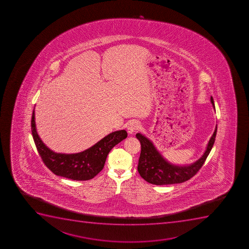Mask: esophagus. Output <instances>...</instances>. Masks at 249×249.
<instances>
[{"mask_svg": "<svg viewBox=\"0 0 249 249\" xmlns=\"http://www.w3.org/2000/svg\"><path fill=\"white\" fill-rule=\"evenodd\" d=\"M139 129H141V124L137 121H131L126 126V131L129 134L135 133Z\"/></svg>", "mask_w": 249, "mask_h": 249, "instance_id": "1", "label": "esophagus"}]
</instances>
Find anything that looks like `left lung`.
Here are the masks:
<instances>
[{
	"mask_svg": "<svg viewBox=\"0 0 249 249\" xmlns=\"http://www.w3.org/2000/svg\"><path fill=\"white\" fill-rule=\"evenodd\" d=\"M215 109L212 96L210 98ZM217 126L210 138L206 150L201 158L188 165H176L169 162L158 152L153 142L142 134L137 133L141 144V152L139 159L138 172L147 182L155 185H169L186 182L193 177L204 165L207 157L212 149L217 135Z\"/></svg>",
	"mask_w": 249,
	"mask_h": 249,
	"instance_id": "obj_1",
	"label": "left lung"
}]
</instances>
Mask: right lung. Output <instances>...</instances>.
Listing matches in <instances>:
<instances>
[{"label":"right lung","instance_id":"obj_1","mask_svg":"<svg viewBox=\"0 0 249 249\" xmlns=\"http://www.w3.org/2000/svg\"><path fill=\"white\" fill-rule=\"evenodd\" d=\"M32 134L37 151L45 165L54 175L77 181L91 179L101 172L111 149L127 137V132L121 130L108 134L91 148L80 153H55L43 143L37 133L35 108L32 117Z\"/></svg>","mask_w":249,"mask_h":249}]
</instances>
